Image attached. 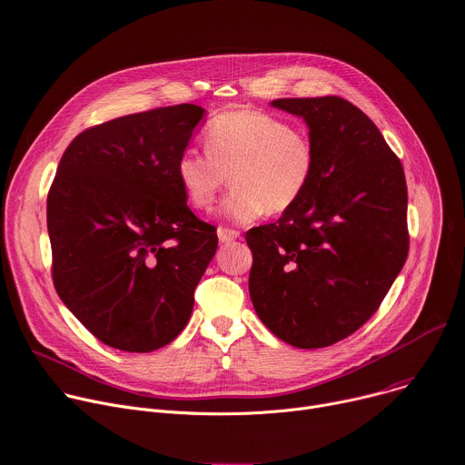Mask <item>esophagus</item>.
<instances>
[{
    "mask_svg": "<svg viewBox=\"0 0 465 465\" xmlns=\"http://www.w3.org/2000/svg\"><path fill=\"white\" fill-rule=\"evenodd\" d=\"M216 235H219V241L221 242H230V241H235L239 237V232L237 230H232V228H219L216 230Z\"/></svg>",
    "mask_w": 465,
    "mask_h": 465,
    "instance_id": "34e87169",
    "label": "esophagus"
}]
</instances>
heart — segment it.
I'll return each mask as SVG.
<instances>
[{
  "label": "heart",
  "instance_id": "b5f03b06",
  "mask_svg": "<svg viewBox=\"0 0 465 465\" xmlns=\"http://www.w3.org/2000/svg\"><path fill=\"white\" fill-rule=\"evenodd\" d=\"M205 151L184 149L175 175L189 203L207 211L226 187L221 213L233 223L282 214L306 193L316 170L312 140L288 121L258 110L214 115L203 131Z\"/></svg>",
  "mask_w": 465,
  "mask_h": 465
}]
</instances>
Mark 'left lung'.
<instances>
[{
    "label": "left lung",
    "mask_w": 465,
    "mask_h": 465,
    "mask_svg": "<svg viewBox=\"0 0 465 465\" xmlns=\"http://www.w3.org/2000/svg\"><path fill=\"white\" fill-rule=\"evenodd\" d=\"M271 104L306 121L316 170L295 207L246 232L249 292L274 336L301 350L327 348L374 316L406 263V175L374 121L350 101Z\"/></svg>",
    "instance_id": "8db88e82"
}]
</instances>
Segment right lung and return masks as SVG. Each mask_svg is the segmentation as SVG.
<instances>
[{
	"mask_svg": "<svg viewBox=\"0 0 465 465\" xmlns=\"http://www.w3.org/2000/svg\"><path fill=\"white\" fill-rule=\"evenodd\" d=\"M203 112L177 104L101 123L59 161L46 202L54 286L110 348L159 350L193 314L219 239L187 205L175 163Z\"/></svg>",
	"mask_w": 465,
	"mask_h": 465,
	"instance_id": "right-lung-1",
	"label": "right lung"
}]
</instances>
